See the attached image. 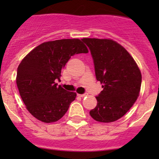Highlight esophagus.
I'll use <instances>...</instances> for the list:
<instances>
[{"mask_svg":"<svg viewBox=\"0 0 159 159\" xmlns=\"http://www.w3.org/2000/svg\"><path fill=\"white\" fill-rule=\"evenodd\" d=\"M77 95H78L79 97H84V96H86L87 94L86 93H84V94H77Z\"/></svg>","mask_w":159,"mask_h":159,"instance_id":"obj_1","label":"esophagus"}]
</instances>
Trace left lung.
<instances>
[{
	"label": "left lung",
	"instance_id": "8db88e82",
	"mask_svg": "<svg viewBox=\"0 0 159 159\" xmlns=\"http://www.w3.org/2000/svg\"><path fill=\"white\" fill-rule=\"evenodd\" d=\"M82 41L92 54L96 80L103 84V89L96 96V107L90 111V115L101 123L116 121L130 110L139 95V68L117 42L95 38H84Z\"/></svg>",
	"mask_w": 159,
	"mask_h": 159
}]
</instances>
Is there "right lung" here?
Segmentation results:
<instances>
[{"mask_svg": "<svg viewBox=\"0 0 159 159\" xmlns=\"http://www.w3.org/2000/svg\"><path fill=\"white\" fill-rule=\"evenodd\" d=\"M79 39L44 42L22 60L16 74V84L24 103L32 116L43 123L58 121L65 115L76 93L56 84L61 70L71 56L88 53Z\"/></svg>", "mask_w": 159, "mask_h": 159, "instance_id": "obj_1", "label": "right lung"}]
</instances>
